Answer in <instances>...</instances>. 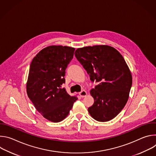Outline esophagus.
Here are the masks:
<instances>
[{
    "instance_id": "1",
    "label": "esophagus",
    "mask_w": 156,
    "mask_h": 156,
    "mask_svg": "<svg viewBox=\"0 0 156 156\" xmlns=\"http://www.w3.org/2000/svg\"><path fill=\"white\" fill-rule=\"evenodd\" d=\"M79 94H80V96L81 98H84V97H86V95H87V93H86V91H84V90L81 91V92H80Z\"/></svg>"
}]
</instances>
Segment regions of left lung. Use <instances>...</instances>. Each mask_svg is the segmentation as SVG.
Masks as SVG:
<instances>
[{"label": "left lung", "mask_w": 156, "mask_h": 156, "mask_svg": "<svg viewBox=\"0 0 156 156\" xmlns=\"http://www.w3.org/2000/svg\"><path fill=\"white\" fill-rule=\"evenodd\" d=\"M92 82L98 85L90 91L93 105L88 108L91 116L99 122L115 118L129 98L132 76L120 53L109 46H94L77 49L75 52Z\"/></svg>", "instance_id": "8db88e82"}]
</instances>
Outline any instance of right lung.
<instances>
[{
    "label": "right lung",
    "instance_id": "right-lung-1",
    "mask_svg": "<svg viewBox=\"0 0 156 156\" xmlns=\"http://www.w3.org/2000/svg\"><path fill=\"white\" fill-rule=\"evenodd\" d=\"M75 48L51 46L41 50L33 59L27 83V91L35 108L52 122L66 118L76 97L66 93L65 70L73 57Z\"/></svg>",
    "mask_w": 156,
    "mask_h": 156
}]
</instances>
